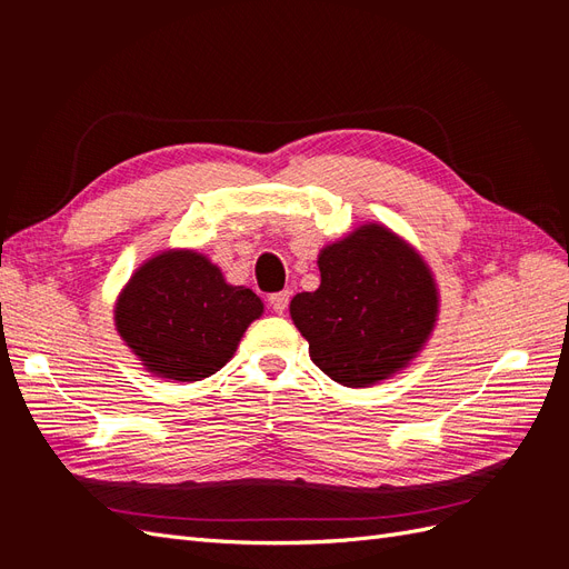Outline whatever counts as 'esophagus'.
Here are the masks:
<instances>
[{"label":"esophagus","instance_id":"34e87169","mask_svg":"<svg viewBox=\"0 0 569 569\" xmlns=\"http://www.w3.org/2000/svg\"><path fill=\"white\" fill-rule=\"evenodd\" d=\"M268 301L272 306V311L282 316L287 311V306H289V291L287 289L284 291H274V295L268 297Z\"/></svg>","mask_w":569,"mask_h":569}]
</instances>
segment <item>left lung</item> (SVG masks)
Segmentation results:
<instances>
[{
  "label": "left lung",
  "instance_id": "obj_1",
  "mask_svg": "<svg viewBox=\"0 0 569 569\" xmlns=\"http://www.w3.org/2000/svg\"><path fill=\"white\" fill-rule=\"evenodd\" d=\"M320 287L289 313L313 363L343 387L401 370L432 332L437 287L422 258L382 226H363L318 258Z\"/></svg>",
  "mask_w": 569,
  "mask_h": 569
}]
</instances>
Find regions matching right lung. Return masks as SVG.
<instances>
[{
	"label": "right lung",
	"instance_id": "add662e5",
	"mask_svg": "<svg viewBox=\"0 0 569 569\" xmlns=\"http://www.w3.org/2000/svg\"><path fill=\"white\" fill-rule=\"evenodd\" d=\"M263 313L251 289L232 287L197 251H163L137 270L116 303V327L147 370L197 382L232 358Z\"/></svg>",
	"mask_w": 569,
	"mask_h": 569
}]
</instances>
